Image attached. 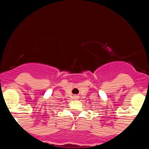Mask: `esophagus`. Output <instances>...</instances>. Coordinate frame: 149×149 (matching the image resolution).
Returning <instances> with one entry per match:
<instances>
[{"label":"esophagus","instance_id":"34e87169","mask_svg":"<svg viewBox=\"0 0 149 149\" xmlns=\"http://www.w3.org/2000/svg\"><path fill=\"white\" fill-rule=\"evenodd\" d=\"M73 98H74L75 100H76V99H78V98H79V96H73Z\"/></svg>","mask_w":149,"mask_h":149}]
</instances>
